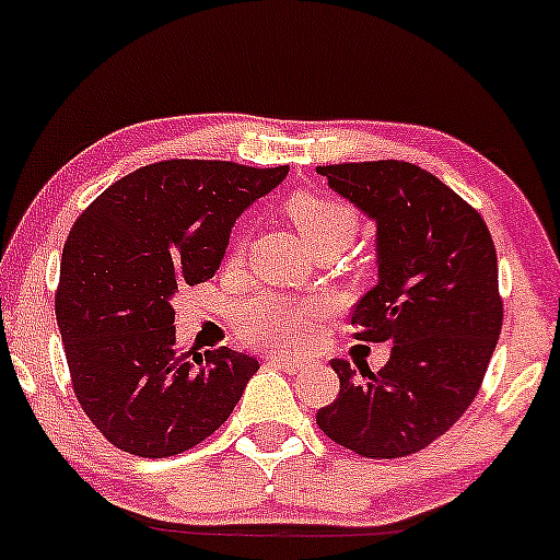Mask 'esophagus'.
I'll list each match as a JSON object with an SVG mask.
<instances>
[{
  "label": "esophagus",
  "mask_w": 560,
  "mask_h": 560,
  "mask_svg": "<svg viewBox=\"0 0 560 560\" xmlns=\"http://www.w3.org/2000/svg\"><path fill=\"white\" fill-rule=\"evenodd\" d=\"M270 362L275 368L285 370V373H301L308 365L306 358H270Z\"/></svg>",
  "instance_id": "1"
}]
</instances>
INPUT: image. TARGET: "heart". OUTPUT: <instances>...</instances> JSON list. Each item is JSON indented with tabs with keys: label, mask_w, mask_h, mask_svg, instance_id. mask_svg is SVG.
Here are the masks:
<instances>
[{
	"label": "heart",
	"mask_w": 560,
	"mask_h": 560,
	"mask_svg": "<svg viewBox=\"0 0 560 560\" xmlns=\"http://www.w3.org/2000/svg\"><path fill=\"white\" fill-rule=\"evenodd\" d=\"M282 210L316 254L326 249L342 252L360 229L358 208L331 192H293ZM314 316V308L298 306L270 293L246 295L231 308V322L238 337L267 350H293L301 345L308 337Z\"/></svg>",
	"instance_id": "1"
}]
</instances>
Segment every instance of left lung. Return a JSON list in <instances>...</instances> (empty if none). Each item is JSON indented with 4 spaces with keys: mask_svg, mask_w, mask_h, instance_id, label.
<instances>
[{
    "mask_svg": "<svg viewBox=\"0 0 560 560\" xmlns=\"http://www.w3.org/2000/svg\"><path fill=\"white\" fill-rule=\"evenodd\" d=\"M377 223V285L352 311L362 342H390L377 373L331 360L339 396L316 413L362 457L419 453L466 413L502 331L499 265L481 213L422 166L383 159L316 166Z\"/></svg>",
    "mask_w": 560,
    "mask_h": 560,
    "instance_id": "left-lung-1",
    "label": "left lung"
}]
</instances>
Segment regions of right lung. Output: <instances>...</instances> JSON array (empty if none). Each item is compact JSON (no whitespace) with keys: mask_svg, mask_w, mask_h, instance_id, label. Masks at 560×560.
Returning <instances> with one entry per match:
<instances>
[{"mask_svg":"<svg viewBox=\"0 0 560 560\" xmlns=\"http://www.w3.org/2000/svg\"><path fill=\"white\" fill-rule=\"evenodd\" d=\"M285 174L166 159L126 174L77 218L56 322L79 406L122 453L170 457L200 445L259 370L229 347L179 352L172 298L213 278L236 218Z\"/></svg>","mask_w":560,"mask_h":560,"instance_id":"obj_1","label":"right lung"}]
</instances>
